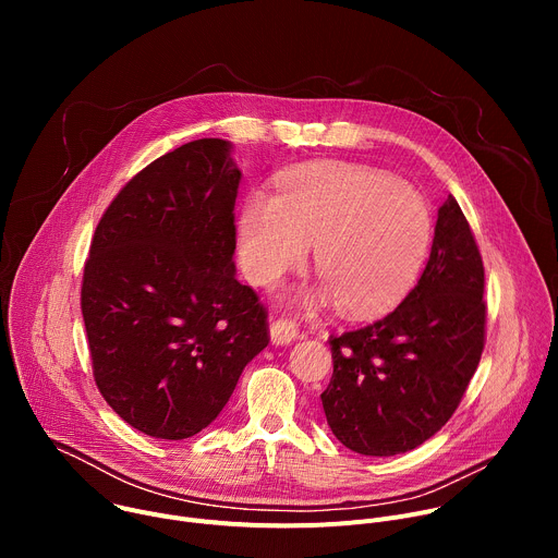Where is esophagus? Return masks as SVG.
Segmentation results:
<instances>
[{"mask_svg":"<svg viewBox=\"0 0 558 558\" xmlns=\"http://www.w3.org/2000/svg\"><path fill=\"white\" fill-rule=\"evenodd\" d=\"M298 325L293 320H287V317H280V320H276L271 327H269V336H271V342L276 347H282V344H291L298 340Z\"/></svg>","mask_w":558,"mask_h":558,"instance_id":"obj_1","label":"esophagus"}]
</instances>
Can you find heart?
I'll list each match as a JSON object with an SVG mask.
<instances>
[{"label":"heart","instance_id":"heart-1","mask_svg":"<svg viewBox=\"0 0 558 558\" xmlns=\"http://www.w3.org/2000/svg\"><path fill=\"white\" fill-rule=\"evenodd\" d=\"M430 243V211L409 183L353 163L289 172L278 194H252L238 218V254L260 287L298 269L313 245L320 300L349 317L390 308L415 282Z\"/></svg>","mask_w":558,"mask_h":558}]
</instances>
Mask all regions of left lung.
I'll list each match as a JSON object with an SVG mask.
<instances>
[{
  "mask_svg": "<svg viewBox=\"0 0 558 558\" xmlns=\"http://www.w3.org/2000/svg\"><path fill=\"white\" fill-rule=\"evenodd\" d=\"M484 284L480 247L448 196L415 289L381 320L329 340L333 375L320 400L347 448L392 457L441 430L482 360Z\"/></svg>",
  "mask_w": 558,
  "mask_h": 558,
  "instance_id": "8db88e82",
  "label": "left lung"
}]
</instances>
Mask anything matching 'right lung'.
<instances>
[{
	"label": "right lung",
	"mask_w": 558,
	"mask_h": 558,
	"mask_svg": "<svg viewBox=\"0 0 558 558\" xmlns=\"http://www.w3.org/2000/svg\"><path fill=\"white\" fill-rule=\"evenodd\" d=\"M231 143L198 138L110 203L84 269L93 375L110 409L156 439H187L269 344L267 311L235 280Z\"/></svg>",
	"instance_id": "1"
}]
</instances>
